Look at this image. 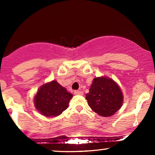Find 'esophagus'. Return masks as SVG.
<instances>
[{"instance_id":"34e87169","label":"esophagus","mask_w":155,"mask_h":155,"mask_svg":"<svg viewBox=\"0 0 155 155\" xmlns=\"http://www.w3.org/2000/svg\"><path fill=\"white\" fill-rule=\"evenodd\" d=\"M74 94H75V95H82L83 94H84V93H83L81 91H74Z\"/></svg>"}]
</instances>
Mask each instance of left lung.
I'll list each match as a JSON object with an SVG mask.
<instances>
[{
	"mask_svg": "<svg viewBox=\"0 0 155 155\" xmlns=\"http://www.w3.org/2000/svg\"><path fill=\"white\" fill-rule=\"evenodd\" d=\"M86 96L92 110L104 117L112 116L123 104V94L118 84L107 77L95 78Z\"/></svg>",
	"mask_w": 155,
	"mask_h": 155,
	"instance_id": "8db88e82",
	"label": "left lung"
}]
</instances>
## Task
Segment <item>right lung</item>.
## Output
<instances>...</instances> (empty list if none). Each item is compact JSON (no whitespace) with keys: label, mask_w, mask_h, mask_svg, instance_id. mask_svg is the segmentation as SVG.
<instances>
[{"label":"right lung","mask_w":155,"mask_h":155,"mask_svg":"<svg viewBox=\"0 0 155 155\" xmlns=\"http://www.w3.org/2000/svg\"><path fill=\"white\" fill-rule=\"evenodd\" d=\"M73 95L56 81L43 84L34 97V105L42 115L47 117H57L68 107Z\"/></svg>","instance_id":"right-lung-1"}]
</instances>
